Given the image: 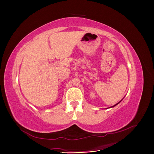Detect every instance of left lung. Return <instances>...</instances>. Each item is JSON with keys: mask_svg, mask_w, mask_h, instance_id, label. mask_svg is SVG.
Segmentation results:
<instances>
[{"mask_svg": "<svg viewBox=\"0 0 154 154\" xmlns=\"http://www.w3.org/2000/svg\"><path fill=\"white\" fill-rule=\"evenodd\" d=\"M122 100H123V99H122ZM122 100H120V101H119V103H117V104H115V105H114V106H110V108H113V107H114V106H116V105H117V104H119V103H120V102H121V101H122Z\"/></svg>", "mask_w": 154, "mask_h": 154, "instance_id": "obj_1", "label": "left lung"}]
</instances>
